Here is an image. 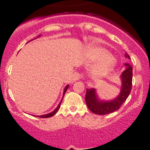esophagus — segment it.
Returning <instances> with one entry per match:
<instances>
[{
	"mask_svg": "<svg viewBox=\"0 0 150 150\" xmlns=\"http://www.w3.org/2000/svg\"><path fill=\"white\" fill-rule=\"evenodd\" d=\"M82 77H83L82 75H81L79 72H74V73L72 75V76H71V82L73 83V82H75V81H79L80 79H81V78H82Z\"/></svg>",
	"mask_w": 150,
	"mask_h": 150,
	"instance_id": "esophagus-1",
	"label": "esophagus"
}]
</instances>
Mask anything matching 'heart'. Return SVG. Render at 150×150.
I'll return each instance as SVG.
<instances>
[{
    "label": "heart",
    "instance_id": "heart-1",
    "mask_svg": "<svg viewBox=\"0 0 150 150\" xmlns=\"http://www.w3.org/2000/svg\"><path fill=\"white\" fill-rule=\"evenodd\" d=\"M87 58L91 62H96L91 70L94 78H102L110 75L117 64V60L105 48L93 46H88L86 50Z\"/></svg>",
    "mask_w": 150,
    "mask_h": 150
}]
</instances>
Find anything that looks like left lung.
I'll list each match as a JSON object with an SVG mask.
<instances>
[{"mask_svg": "<svg viewBox=\"0 0 150 150\" xmlns=\"http://www.w3.org/2000/svg\"><path fill=\"white\" fill-rule=\"evenodd\" d=\"M125 57L130 59L129 55L125 53ZM125 69L120 75L121 88L120 93L115 99L111 100H102L99 99L95 88L86 89V102L87 107L93 113L96 115H107L119 110L125 102L131 93L132 88L133 68L128 63L124 64Z\"/></svg>", "mask_w": 150, "mask_h": 150, "instance_id": "left-lung-1", "label": "left lung"}]
</instances>
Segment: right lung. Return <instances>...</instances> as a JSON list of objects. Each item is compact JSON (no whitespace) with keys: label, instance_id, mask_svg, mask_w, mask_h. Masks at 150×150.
<instances>
[{"label":"right lung","instance_id":"1","mask_svg":"<svg viewBox=\"0 0 150 150\" xmlns=\"http://www.w3.org/2000/svg\"><path fill=\"white\" fill-rule=\"evenodd\" d=\"M40 35H38V36L37 38L40 37ZM68 87H69V85H67V86H65V88H64V91H63V96H62V100L60 101L59 104H58V106H57V108H56L55 110H54V111H52V112H50V113H48V114H46V115H38L37 117H43V118H46V117H52V116H54V115H55L56 113L57 112V111H58V110H59V107H60V105H61V103H62V102L63 97H64V94H65V93H66Z\"/></svg>","mask_w":150,"mask_h":150}]
</instances>
